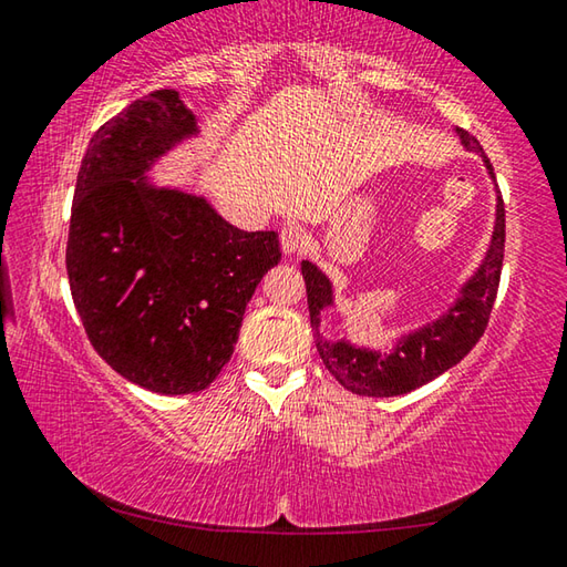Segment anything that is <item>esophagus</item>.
<instances>
[{
  "label": "esophagus",
  "instance_id": "esophagus-1",
  "mask_svg": "<svg viewBox=\"0 0 567 567\" xmlns=\"http://www.w3.org/2000/svg\"><path fill=\"white\" fill-rule=\"evenodd\" d=\"M306 244H309V236H306L303 228H299V226H286L284 231H281V248H284V254H289V256L301 254L303 248H306Z\"/></svg>",
  "mask_w": 567,
  "mask_h": 567
}]
</instances>
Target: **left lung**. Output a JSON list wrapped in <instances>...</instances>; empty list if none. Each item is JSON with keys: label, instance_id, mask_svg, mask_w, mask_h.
<instances>
[{"label": "left lung", "instance_id": "obj_1", "mask_svg": "<svg viewBox=\"0 0 567 567\" xmlns=\"http://www.w3.org/2000/svg\"><path fill=\"white\" fill-rule=\"evenodd\" d=\"M461 142L473 148V152L483 154V162L488 166L491 176L493 166L488 156L478 144V138L461 128ZM503 251H505V206L503 196L498 192V212H495V231L488 248V256L468 284L463 286V296L458 303L449 309L443 319L433 321L425 329L411 333L409 339L395 346L391 355L373 353L351 346L346 341L331 343L326 341L319 323L321 311L326 306L333 303L331 284L319 268L313 264L303 261L301 274L306 281V293H309V313H311V329L316 339V349L321 353V361L329 373L339 381L346 391L359 395H375V399H389V395H403L415 389H421L441 373L453 369L455 363L463 361L471 353L481 336L488 329L491 311L495 303V293H498L501 284V268H503Z\"/></svg>", "mask_w": 567, "mask_h": 567}]
</instances>
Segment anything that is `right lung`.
<instances>
[{
    "label": "right lung",
    "instance_id": "obj_1",
    "mask_svg": "<svg viewBox=\"0 0 567 567\" xmlns=\"http://www.w3.org/2000/svg\"><path fill=\"white\" fill-rule=\"evenodd\" d=\"M196 134L158 89L99 126L76 176L69 289L94 351L146 391L198 393L234 353L246 303L281 261L276 231H241L204 198L154 188L156 156Z\"/></svg>",
    "mask_w": 567,
    "mask_h": 567
}]
</instances>
